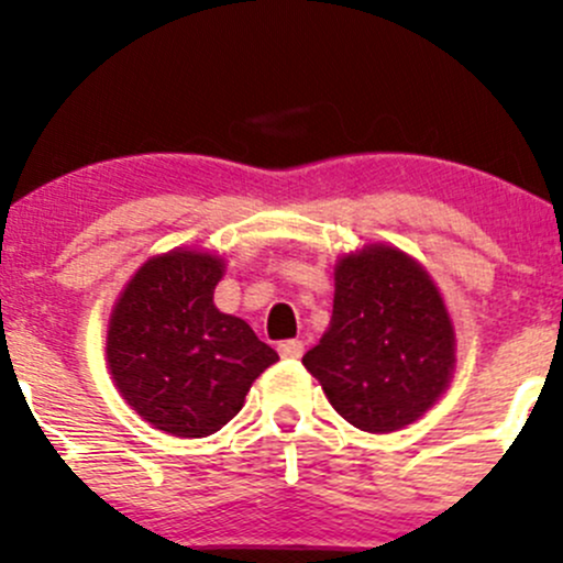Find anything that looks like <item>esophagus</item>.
<instances>
[{
  "instance_id": "esophagus-1",
  "label": "esophagus",
  "mask_w": 563,
  "mask_h": 563,
  "mask_svg": "<svg viewBox=\"0 0 563 563\" xmlns=\"http://www.w3.org/2000/svg\"><path fill=\"white\" fill-rule=\"evenodd\" d=\"M277 352H280V357L296 361V357H301V352H305V342H299V339H288V342L277 344Z\"/></svg>"
}]
</instances>
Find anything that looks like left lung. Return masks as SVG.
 <instances>
[{"label":"left lung","instance_id":"8db88e82","mask_svg":"<svg viewBox=\"0 0 563 563\" xmlns=\"http://www.w3.org/2000/svg\"><path fill=\"white\" fill-rule=\"evenodd\" d=\"M329 331L301 357L331 406L366 432L417 422L449 387L454 325L422 264L366 245L333 269Z\"/></svg>","mask_w":563,"mask_h":563}]
</instances>
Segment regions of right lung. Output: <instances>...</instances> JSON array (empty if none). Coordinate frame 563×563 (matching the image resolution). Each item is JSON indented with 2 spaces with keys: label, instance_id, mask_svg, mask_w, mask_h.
Listing matches in <instances>:
<instances>
[{
  "label": "right lung",
  "instance_id": "obj_1",
  "mask_svg": "<svg viewBox=\"0 0 563 563\" xmlns=\"http://www.w3.org/2000/svg\"><path fill=\"white\" fill-rule=\"evenodd\" d=\"M224 258L168 251L144 264L117 299L107 361L122 398L157 430L206 438L243 409L277 352L245 320L216 310Z\"/></svg>",
  "mask_w": 563,
  "mask_h": 563
}]
</instances>
